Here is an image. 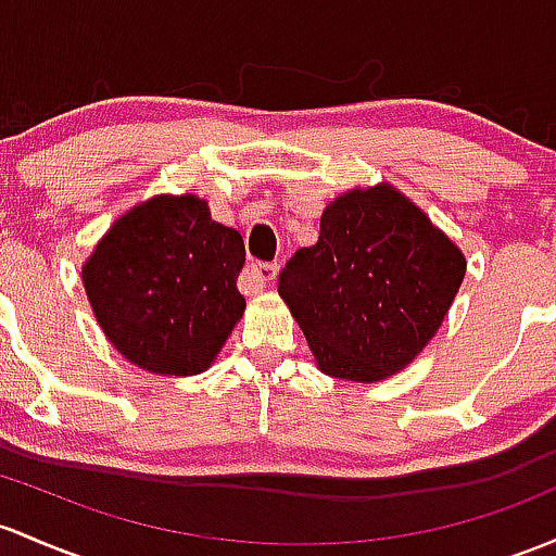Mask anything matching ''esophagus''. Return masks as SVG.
I'll use <instances>...</instances> for the list:
<instances>
[{
	"mask_svg": "<svg viewBox=\"0 0 556 556\" xmlns=\"http://www.w3.org/2000/svg\"><path fill=\"white\" fill-rule=\"evenodd\" d=\"M277 264H253L248 268V279L253 285H258V288H266V285L274 282V277H277Z\"/></svg>",
	"mask_w": 556,
	"mask_h": 556,
	"instance_id": "34e87169",
	"label": "esophagus"
}]
</instances>
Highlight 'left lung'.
<instances>
[{
    "label": "left lung",
    "mask_w": 556,
    "mask_h": 556,
    "mask_svg": "<svg viewBox=\"0 0 556 556\" xmlns=\"http://www.w3.org/2000/svg\"><path fill=\"white\" fill-rule=\"evenodd\" d=\"M465 271L462 250L380 185L327 205L316 245L279 271V295L325 375L377 382L430 343Z\"/></svg>",
    "instance_id": "obj_1"
}]
</instances>
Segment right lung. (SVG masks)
<instances>
[{
  "instance_id": "1",
  "label": "right lung",
  "mask_w": 556,
  "mask_h": 556,
  "mask_svg": "<svg viewBox=\"0 0 556 556\" xmlns=\"http://www.w3.org/2000/svg\"><path fill=\"white\" fill-rule=\"evenodd\" d=\"M240 231L213 222L194 194L152 198L102 237L84 288L108 340L155 375H200L227 343L245 298Z\"/></svg>"
}]
</instances>
